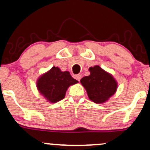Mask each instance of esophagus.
Listing matches in <instances>:
<instances>
[{
  "label": "esophagus",
  "instance_id": "esophagus-1",
  "mask_svg": "<svg viewBox=\"0 0 150 150\" xmlns=\"http://www.w3.org/2000/svg\"><path fill=\"white\" fill-rule=\"evenodd\" d=\"M75 79L77 80V81H80V80L81 79V75L80 74H77V75H75Z\"/></svg>",
  "mask_w": 150,
  "mask_h": 150
}]
</instances>
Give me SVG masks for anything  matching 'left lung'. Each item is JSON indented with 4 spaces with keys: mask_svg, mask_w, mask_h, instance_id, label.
<instances>
[{
    "mask_svg": "<svg viewBox=\"0 0 150 150\" xmlns=\"http://www.w3.org/2000/svg\"><path fill=\"white\" fill-rule=\"evenodd\" d=\"M90 75L83 77L81 83L87 91L92 102L102 104L113 96L117 89V83L113 76L99 65L89 67Z\"/></svg>",
    "mask_w": 150,
    "mask_h": 150,
    "instance_id": "left-lung-1",
    "label": "left lung"
}]
</instances>
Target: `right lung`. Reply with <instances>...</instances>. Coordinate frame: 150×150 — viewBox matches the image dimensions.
Here are the masks:
<instances>
[{"mask_svg": "<svg viewBox=\"0 0 150 150\" xmlns=\"http://www.w3.org/2000/svg\"><path fill=\"white\" fill-rule=\"evenodd\" d=\"M78 83L69 71H62L59 67H52L38 79L37 88L49 102L56 103L65 98L69 86Z\"/></svg>", "mask_w": 150, "mask_h": 150, "instance_id": "add662e5", "label": "right lung"}]
</instances>
